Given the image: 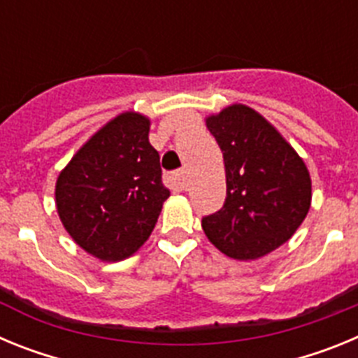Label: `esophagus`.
Listing matches in <instances>:
<instances>
[{
  "mask_svg": "<svg viewBox=\"0 0 358 358\" xmlns=\"http://www.w3.org/2000/svg\"><path fill=\"white\" fill-rule=\"evenodd\" d=\"M169 182H170V186L176 189V192H181V189H185V185H186L185 172H182V170H177V172L170 173Z\"/></svg>",
  "mask_w": 358,
  "mask_h": 358,
  "instance_id": "esophagus-1",
  "label": "esophagus"
}]
</instances>
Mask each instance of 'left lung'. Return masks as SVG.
Wrapping results in <instances>:
<instances>
[{
    "label": "left lung",
    "instance_id": "8db88e82",
    "mask_svg": "<svg viewBox=\"0 0 358 358\" xmlns=\"http://www.w3.org/2000/svg\"><path fill=\"white\" fill-rule=\"evenodd\" d=\"M222 150L226 202L202 218L215 248L233 260H258L290 240L312 201L303 159L276 129L242 103L206 118Z\"/></svg>",
    "mask_w": 358,
    "mask_h": 358
}]
</instances>
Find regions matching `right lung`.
Here are the masks:
<instances>
[{
  "label": "right lung",
  "mask_w": 358,
  "mask_h": 358,
  "mask_svg": "<svg viewBox=\"0 0 358 358\" xmlns=\"http://www.w3.org/2000/svg\"><path fill=\"white\" fill-rule=\"evenodd\" d=\"M148 131L147 116L122 113L94 132L57 177L62 226L98 260L120 262L134 255L170 197Z\"/></svg>",
  "instance_id": "obj_1"
}]
</instances>
